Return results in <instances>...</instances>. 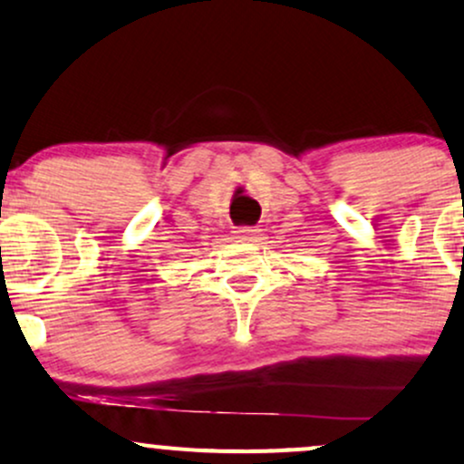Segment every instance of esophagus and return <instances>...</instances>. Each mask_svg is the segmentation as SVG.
<instances>
[{"mask_svg":"<svg viewBox=\"0 0 464 464\" xmlns=\"http://www.w3.org/2000/svg\"><path fill=\"white\" fill-rule=\"evenodd\" d=\"M237 238L238 241H243V243H252V241H256L258 238V230L256 227H249V226H243V227H237Z\"/></svg>","mask_w":464,"mask_h":464,"instance_id":"obj_1","label":"esophagus"}]
</instances>
